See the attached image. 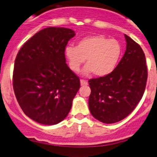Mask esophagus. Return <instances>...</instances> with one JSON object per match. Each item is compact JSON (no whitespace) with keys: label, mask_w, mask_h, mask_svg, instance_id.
Here are the masks:
<instances>
[{"label":"esophagus","mask_w":157,"mask_h":157,"mask_svg":"<svg viewBox=\"0 0 157 157\" xmlns=\"http://www.w3.org/2000/svg\"><path fill=\"white\" fill-rule=\"evenodd\" d=\"M87 81H86V80H80V85L81 86H86V85H87Z\"/></svg>","instance_id":"34e87169"}]
</instances>
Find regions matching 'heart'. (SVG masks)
Listing matches in <instances>:
<instances>
[{
	"instance_id": "heart-1",
	"label": "heart",
	"mask_w": 157,
	"mask_h": 157,
	"mask_svg": "<svg viewBox=\"0 0 157 157\" xmlns=\"http://www.w3.org/2000/svg\"><path fill=\"white\" fill-rule=\"evenodd\" d=\"M65 56L70 68L74 72L80 70L86 59L83 75L94 73L97 77H105L113 71L119 61L121 47L119 42L103 35H94L83 38L77 47H67Z\"/></svg>"
}]
</instances>
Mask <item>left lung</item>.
<instances>
[{"label":"left lung","instance_id":"8db88e82","mask_svg":"<svg viewBox=\"0 0 157 157\" xmlns=\"http://www.w3.org/2000/svg\"><path fill=\"white\" fill-rule=\"evenodd\" d=\"M124 36L126 51L113 71L89 80L90 111L104 124L119 122L127 117L142 99L147 84L145 54L133 39Z\"/></svg>","mask_w":157,"mask_h":157}]
</instances>
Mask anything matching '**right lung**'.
Segmentation results:
<instances>
[{"label": "right lung", "instance_id": "add662e5", "mask_svg": "<svg viewBox=\"0 0 157 157\" xmlns=\"http://www.w3.org/2000/svg\"><path fill=\"white\" fill-rule=\"evenodd\" d=\"M75 36L65 27H47L35 33L17 55L13 86L17 100L30 119L55 125L69 113L80 79L68 67L65 48Z\"/></svg>", "mask_w": 157, "mask_h": 157}]
</instances>
